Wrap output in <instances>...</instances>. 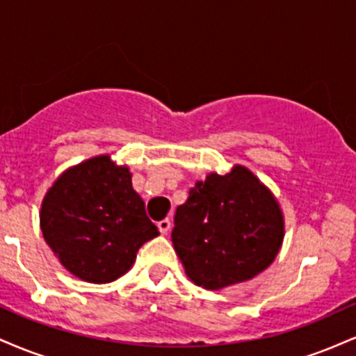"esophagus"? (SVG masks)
I'll list each match as a JSON object with an SVG mask.
<instances>
[{"instance_id":"esophagus-1","label":"esophagus","mask_w":356,"mask_h":356,"mask_svg":"<svg viewBox=\"0 0 356 356\" xmlns=\"http://www.w3.org/2000/svg\"><path fill=\"white\" fill-rule=\"evenodd\" d=\"M157 227H159V231L162 232V234H167V231L170 229V220H169V219H162V220H159V222H157Z\"/></svg>"}]
</instances>
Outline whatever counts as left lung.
I'll list each match as a JSON object with an SVG mask.
<instances>
[{
    "mask_svg": "<svg viewBox=\"0 0 356 356\" xmlns=\"http://www.w3.org/2000/svg\"><path fill=\"white\" fill-rule=\"evenodd\" d=\"M284 224L276 199L246 167L209 174L175 209L172 243L186 275L220 289L251 280L273 263Z\"/></svg>",
    "mask_w": 356,
    "mask_h": 356,
    "instance_id": "1",
    "label": "left lung"
}]
</instances>
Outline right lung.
<instances>
[{"instance_id":"1","label":"right lung","mask_w":356,"mask_h":356,"mask_svg":"<svg viewBox=\"0 0 356 356\" xmlns=\"http://www.w3.org/2000/svg\"><path fill=\"white\" fill-rule=\"evenodd\" d=\"M42 232L61 264L90 283H110L132 266L138 248L159 236L132 175L108 155L63 172L44 195Z\"/></svg>"}]
</instances>
